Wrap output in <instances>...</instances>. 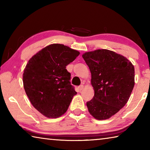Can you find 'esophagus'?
I'll return each mask as SVG.
<instances>
[{
	"mask_svg": "<svg viewBox=\"0 0 150 150\" xmlns=\"http://www.w3.org/2000/svg\"><path fill=\"white\" fill-rule=\"evenodd\" d=\"M78 88H79V91H82L83 89V88H84V86H83V85H81Z\"/></svg>",
	"mask_w": 150,
	"mask_h": 150,
	"instance_id": "1",
	"label": "esophagus"
}]
</instances>
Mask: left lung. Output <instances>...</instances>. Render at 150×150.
<instances>
[{"mask_svg":"<svg viewBox=\"0 0 150 150\" xmlns=\"http://www.w3.org/2000/svg\"><path fill=\"white\" fill-rule=\"evenodd\" d=\"M82 57L91 73L95 91L87 103L88 112L95 119L106 120L123 108L134 86V67L123 55L108 50L85 52Z\"/></svg>","mask_w":150,"mask_h":150,"instance_id":"left-lung-1","label":"left lung"}]
</instances>
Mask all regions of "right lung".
I'll return each instance as SVG.
<instances>
[{
	"instance_id": "right-lung-1",
	"label": "right lung",
	"mask_w": 150,
	"mask_h": 150,
	"mask_svg": "<svg viewBox=\"0 0 150 150\" xmlns=\"http://www.w3.org/2000/svg\"><path fill=\"white\" fill-rule=\"evenodd\" d=\"M79 54L66 45L54 44L43 48L28 62L23 73L25 92L33 106L45 117L63 115L77 94L66 66Z\"/></svg>"
}]
</instances>
